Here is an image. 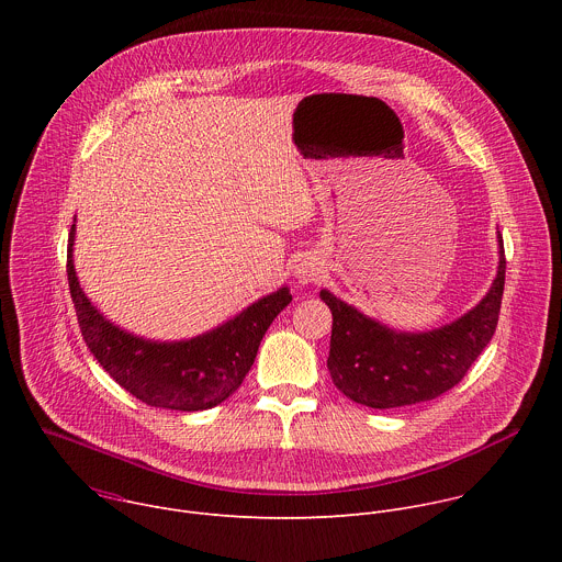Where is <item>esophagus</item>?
<instances>
[{
	"mask_svg": "<svg viewBox=\"0 0 562 562\" xmlns=\"http://www.w3.org/2000/svg\"><path fill=\"white\" fill-rule=\"evenodd\" d=\"M295 278L300 284H308V282H317L319 278V269L315 265H308V262H302L297 269H295Z\"/></svg>",
	"mask_w": 562,
	"mask_h": 562,
	"instance_id": "esophagus-1",
	"label": "esophagus"
}]
</instances>
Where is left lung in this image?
I'll list each match as a JSON object with an SVG mask.
<instances>
[{"label": "left lung", "mask_w": 562, "mask_h": 562, "mask_svg": "<svg viewBox=\"0 0 562 562\" xmlns=\"http://www.w3.org/2000/svg\"><path fill=\"white\" fill-rule=\"evenodd\" d=\"M498 273L471 311L434 331H393L331 291L319 297L331 308L329 373L334 384L371 409L407 407L456 386L494 338L505 291V247L498 233Z\"/></svg>", "instance_id": "obj_1"}]
</instances>
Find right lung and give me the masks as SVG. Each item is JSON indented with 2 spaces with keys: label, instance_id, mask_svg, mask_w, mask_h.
<instances>
[{
  "label": "right lung",
  "instance_id": "add662e5",
  "mask_svg": "<svg viewBox=\"0 0 562 562\" xmlns=\"http://www.w3.org/2000/svg\"><path fill=\"white\" fill-rule=\"evenodd\" d=\"M72 243L75 224L68 233L66 273L85 342L120 386L150 407L202 412L224 403L243 384L267 329L291 302L289 286H282L198 338L146 340L115 327L91 304L75 273Z\"/></svg>",
  "mask_w": 562,
  "mask_h": 562
}]
</instances>
